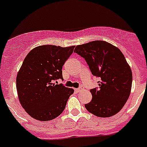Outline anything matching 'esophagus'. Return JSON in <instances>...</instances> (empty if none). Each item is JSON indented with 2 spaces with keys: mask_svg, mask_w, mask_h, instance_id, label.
I'll use <instances>...</instances> for the list:
<instances>
[{
  "mask_svg": "<svg viewBox=\"0 0 147 147\" xmlns=\"http://www.w3.org/2000/svg\"><path fill=\"white\" fill-rule=\"evenodd\" d=\"M81 90H82V88H81V87H79V88L76 89V92H80Z\"/></svg>",
  "mask_w": 147,
  "mask_h": 147,
  "instance_id": "obj_1",
  "label": "esophagus"
}]
</instances>
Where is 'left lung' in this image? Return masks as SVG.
I'll return each instance as SVG.
<instances>
[{"instance_id": "obj_1", "label": "left lung", "mask_w": 147, "mask_h": 147, "mask_svg": "<svg viewBox=\"0 0 147 147\" xmlns=\"http://www.w3.org/2000/svg\"><path fill=\"white\" fill-rule=\"evenodd\" d=\"M74 52L82 57L91 73L99 79V87L90 90L92 98L85 105L90 113L99 117L115 115L129 97L132 72L118 48L96 40L77 45Z\"/></svg>"}]
</instances>
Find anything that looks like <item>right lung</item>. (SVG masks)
Wrapping results in <instances>:
<instances>
[{"label":"right lung","mask_w":147,"mask_h":147,"mask_svg":"<svg viewBox=\"0 0 147 147\" xmlns=\"http://www.w3.org/2000/svg\"><path fill=\"white\" fill-rule=\"evenodd\" d=\"M75 46L40 45L26 56L16 78V88L25 111L39 121H49L62 113L74 92L63 84L62 68ZM56 83H55V82Z\"/></svg>","instance_id":"add662e5"}]
</instances>
